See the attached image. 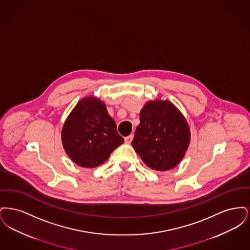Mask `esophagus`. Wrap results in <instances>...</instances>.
Returning a JSON list of instances; mask_svg holds the SVG:
<instances>
[{"mask_svg":"<svg viewBox=\"0 0 250 250\" xmlns=\"http://www.w3.org/2000/svg\"><path fill=\"white\" fill-rule=\"evenodd\" d=\"M133 135H129V136H127V137H125V142L126 143H130L132 142V140H133Z\"/></svg>","mask_w":250,"mask_h":250,"instance_id":"1","label":"esophagus"}]
</instances>
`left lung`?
Instances as JSON below:
<instances>
[{
    "label": "left lung",
    "mask_w": 250,
    "mask_h": 250,
    "mask_svg": "<svg viewBox=\"0 0 250 250\" xmlns=\"http://www.w3.org/2000/svg\"><path fill=\"white\" fill-rule=\"evenodd\" d=\"M132 146L143 162L155 170L177 166L190 142V131L181 112L168 101L148 102L140 113Z\"/></svg>",
    "instance_id": "8db88e82"
}]
</instances>
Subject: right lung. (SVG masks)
<instances>
[{
    "label": "right lung",
    "instance_id": "1",
    "mask_svg": "<svg viewBox=\"0 0 250 250\" xmlns=\"http://www.w3.org/2000/svg\"><path fill=\"white\" fill-rule=\"evenodd\" d=\"M62 142L66 154L79 166L95 167L104 163L124 143L117 125L103 102L95 97L81 100L65 121Z\"/></svg>",
    "mask_w": 250,
    "mask_h": 250
}]
</instances>
